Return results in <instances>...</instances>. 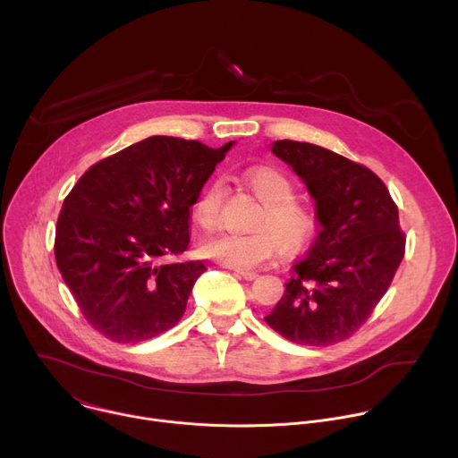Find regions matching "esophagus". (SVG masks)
I'll return each mask as SVG.
<instances>
[{"label":"esophagus","instance_id":"obj_1","mask_svg":"<svg viewBox=\"0 0 458 458\" xmlns=\"http://www.w3.org/2000/svg\"><path fill=\"white\" fill-rule=\"evenodd\" d=\"M237 272V276L241 277V279H244V281H253V279H257V274L255 272H250V270H235Z\"/></svg>","mask_w":458,"mask_h":458}]
</instances>
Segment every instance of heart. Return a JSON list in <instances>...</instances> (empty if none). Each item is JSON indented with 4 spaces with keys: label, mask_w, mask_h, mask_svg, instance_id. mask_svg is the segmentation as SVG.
<instances>
[{
    "label": "heart",
    "mask_w": 458,
    "mask_h": 458,
    "mask_svg": "<svg viewBox=\"0 0 458 458\" xmlns=\"http://www.w3.org/2000/svg\"><path fill=\"white\" fill-rule=\"evenodd\" d=\"M239 181L263 205L251 226L255 232L208 235L201 242L203 255L237 270H251L277 257L281 244L288 251H299L313 239L318 226L317 212L295 198V182L286 172L259 165L242 170ZM225 199V184L208 182L191 207L195 223L205 230L216 228L221 223Z\"/></svg>",
    "instance_id": "b5f03b06"
}]
</instances>
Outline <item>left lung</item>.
Masks as SVG:
<instances>
[{
  "label": "left lung",
  "instance_id": "1",
  "mask_svg": "<svg viewBox=\"0 0 458 458\" xmlns=\"http://www.w3.org/2000/svg\"><path fill=\"white\" fill-rule=\"evenodd\" d=\"M272 152L306 182L322 228L265 320L295 344L341 343L373 313L404 257L399 208L375 172L328 148L283 140Z\"/></svg>",
  "mask_w": 458,
  "mask_h": 458
}]
</instances>
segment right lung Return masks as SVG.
<instances>
[{"label":"right lung","mask_w":458,"mask_h":458,"mask_svg":"<svg viewBox=\"0 0 458 458\" xmlns=\"http://www.w3.org/2000/svg\"><path fill=\"white\" fill-rule=\"evenodd\" d=\"M230 147L154 136L92 165L64 198L55 265L106 339L148 341L184 315L207 267L163 260L186 251L190 207Z\"/></svg>","instance_id":"1"}]
</instances>
